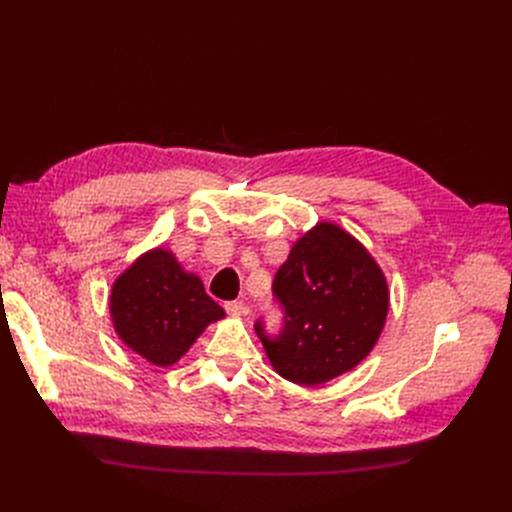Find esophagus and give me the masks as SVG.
Segmentation results:
<instances>
[{
  "instance_id": "1",
  "label": "esophagus",
  "mask_w": 512,
  "mask_h": 512,
  "mask_svg": "<svg viewBox=\"0 0 512 512\" xmlns=\"http://www.w3.org/2000/svg\"><path fill=\"white\" fill-rule=\"evenodd\" d=\"M224 307H226L228 315H232V317H240V315H247V313H249L247 305L242 303V301H230V303H226Z\"/></svg>"
}]
</instances>
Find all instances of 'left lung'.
<instances>
[{"label": "left lung", "mask_w": 512, "mask_h": 512, "mask_svg": "<svg viewBox=\"0 0 512 512\" xmlns=\"http://www.w3.org/2000/svg\"><path fill=\"white\" fill-rule=\"evenodd\" d=\"M284 328L255 332L276 373L299 386H319L357 367L378 342L390 307L382 267L334 222H317L294 242L274 278Z\"/></svg>", "instance_id": "obj_1"}]
</instances>
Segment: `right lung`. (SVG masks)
I'll return each mask as SVG.
<instances>
[{"label":"right lung","instance_id":"add662e5","mask_svg":"<svg viewBox=\"0 0 512 512\" xmlns=\"http://www.w3.org/2000/svg\"><path fill=\"white\" fill-rule=\"evenodd\" d=\"M110 315L118 338L157 367L180 361L209 324L226 317L166 247L143 253L116 278Z\"/></svg>","mask_w":512,"mask_h":512}]
</instances>
